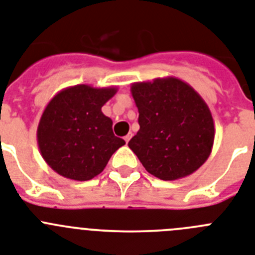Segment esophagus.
<instances>
[{
	"label": "esophagus",
	"instance_id": "obj_1",
	"mask_svg": "<svg viewBox=\"0 0 255 255\" xmlns=\"http://www.w3.org/2000/svg\"><path fill=\"white\" fill-rule=\"evenodd\" d=\"M124 139H125L126 143H129V140H130V139H131V134H128V135H126Z\"/></svg>",
	"mask_w": 255,
	"mask_h": 255
}]
</instances>
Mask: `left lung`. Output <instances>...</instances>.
<instances>
[{
  "instance_id": "1",
  "label": "left lung",
  "mask_w": 255,
  "mask_h": 255,
  "mask_svg": "<svg viewBox=\"0 0 255 255\" xmlns=\"http://www.w3.org/2000/svg\"><path fill=\"white\" fill-rule=\"evenodd\" d=\"M140 129L129 147L145 170L162 180L191 175L212 153L214 121L208 104L177 77L131 85Z\"/></svg>"
}]
</instances>
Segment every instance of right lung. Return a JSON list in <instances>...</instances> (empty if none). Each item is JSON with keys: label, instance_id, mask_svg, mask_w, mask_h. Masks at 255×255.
Segmentation results:
<instances>
[{"label": "right lung", "instance_id": "1", "mask_svg": "<svg viewBox=\"0 0 255 255\" xmlns=\"http://www.w3.org/2000/svg\"><path fill=\"white\" fill-rule=\"evenodd\" d=\"M116 93V86L75 85L49 102L37 128V143L54 171L68 179L90 180L125 144L113 134L112 120L102 112Z\"/></svg>", "mask_w": 255, "mask_h": 255}]
</instances>
